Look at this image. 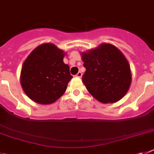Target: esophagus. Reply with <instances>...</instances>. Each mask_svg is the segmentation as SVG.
<instances>
[{
    "instance_id": "34e87169",
    "label": "esophagus",
    "mask_w": 154,
    "mask_h": 154,
    "mask_svg": "<svg viewBox=\"0 0 154 154\" xmlns=\"http://www.w3.org/2000/svg\"><path fill=\"white\" fill-rule=\"evenodd\" d=\"M82 76V73L81 72H79L77 73V75H76V77H79V78H81Z\"/></svg>"
}]
</instances>
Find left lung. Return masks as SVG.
<instances>
[{
	"instance_id": "1",
	"label": "left lung",
	"mask_w": 154,
	"mask_h": 154,
	"mask_svg": "<svg viewBox=\"0 0 154 154\" xmlns=\"http://www.w3.org/2000/svg\"><path fill=\"white\" fill-rule=\"evenodd\" d=\"M86 71L82 82L88 92L104 104L121 100L131 84V71L125 55L114 45L101 43L81 53Z\"/></svg>"
}]
</instances>
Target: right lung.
Returning <instances> with one entry per match:
<instances>
[{
	"label": "right lung",
	"instance_id": "obj_1",
	"mask_svg": "<svg viewBox=\"0 0 154 154\" xmlns=\"http://www.w3.org/2000/svg\"><path fill=\"white\" fill-rule=\"evenodd\" d=\"M63 50L53 43H43L35 48L23 62L20 85L25 94L40 105L57 101L72 79L69 66L65 64Z\"/></svg>",
	"mask_w": 154,
	"mask_h": 154
}]
</instances>
